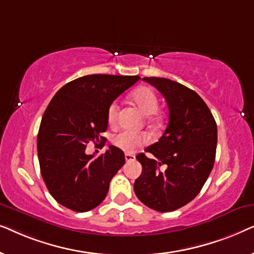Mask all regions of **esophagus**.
I'll return each mask as SVG.
<instances>
[{"instance_id": "1", "label": "esophagus", "mask_w": 254, "mask_h": 254, "mask_svg": "<svg viewBox=\"0 0 254 254\" xmlns=\"http://www.w3.org/2000/svg\"><path fill=\"white\" fill-rule=\"evenodd\" d=\"M125 159H126V162L134 161L135 156L133 154H129V152H127V154H125Z\"/></svg>"}]
</instances>
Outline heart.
I'll return each instance as SVG.
<instances>
[{
	"label": "heart",
	"instance_id": "obj_1",
	"mask_svg": "<svg viewBox=\"0 0 254 254\" xmlns=\"http://www.w3.org/2000/svg\"><path fill=\"white\" fill-rule=\"evenodd\" d=\"M130 98L144 116H152L158 109V97L154 90L149 88V86H140V88L134 90L131 92ZM118 111H119V107H118L117 103H112L109 106L107 120H109L110 124H116L118 119ZM147 141L148 138L144 134L135 133V131L129 130L120 131L119 134H117L112 138L113 144L117 148L126 152L134 151L135 149L141 147Z\"/></svg>",
	"mask_w": 254,
	"mask_h": 254
}]
</instances>
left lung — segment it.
<instances>
[{
	"label": "left lung",
	"mask_w": 254,
	"mask_h": 254,
	"mask_svg": "<svg viewBox=\"0 0 254 254\" xmlns=\"http://www.w3.org/2000/svg\"><path fill=\"white\" fill-rule=\"evenodd\" d=\"M164 96L169 107L168 127L158 142L136 156L142 173L134 183L138 200L166 213L192 201L214 166L217 126L206 103L195 91L169 78L144 77Z\"/></svg>",
	"instance_id": "left-lung-1"
}]
</instances>
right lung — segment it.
I'll list each match as a JSON object with an SVG mask.
<instances>
[{
    "mask_svg": "<svg viewBox=\"0 0 254 254\" xmlns=\"http://www.w3.org/2000/svg\"><path fill=\"white\" fill-rule=\"evenodd\" d=\"M138 76L86 75L62 86L45 111L37 138L40 172L52 196L69 209L84 213L99 206L111 180L125 164L121 149L86 155L89 142L104 141L107 110Z\"/></svg>",
    "mask_w": 254,
    "mask_h": 254,
    "instance_id": "right-lung-1",
    "label": "right lung"
}]
</instances>
